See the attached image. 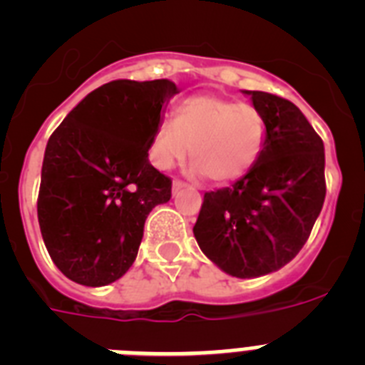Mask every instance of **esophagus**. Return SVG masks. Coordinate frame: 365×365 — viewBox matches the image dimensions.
I'll use <instances>...</instances> for the list:
<instances>
[{"mask_svg": "<svg viewBox=\"0 0 365 365\" xmlns=\"http://www.w3.org/2000/svg\"><path fill=\"white\" fill-rule=\"evenodd\" d=\"M182 188H188V185H186L185 180H180V179L173 180V192H179V190Z\"/></svg>", "mask_w": 365, "mask_h": 365, "instance_id": "esophagus-1", "label": "esophagus"}]
</instances>
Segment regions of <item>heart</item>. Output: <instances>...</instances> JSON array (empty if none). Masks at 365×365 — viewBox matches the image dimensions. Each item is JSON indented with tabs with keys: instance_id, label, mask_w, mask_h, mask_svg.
Wrapping results in <instances>:
<instances>
[{
	"instance_id": "1",
	"label": "heart",
	"mask_w": 365,
	"mask_h": 365,
	"mask_svg": "<svg viewBox=\"0 0 365 365\" xmlns=\"http://www.w3.org/2000/svg\"><path fill=\"white\" fill-rule=\"evenodd\" d=\"M267 140L263 113L228 96L201 93L173 109V120L157 124L150 140V160L170 170L188 157L214 182L240 179L259 159Z\"/></svg>"
}]
</instances>
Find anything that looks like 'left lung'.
<instances>
[{
    "instance_id": "obj_1",
    "label": "left lung",
    "mask_w": 365,
    "mask_h": 365,
    "mask_svg": "<svg viewBox=\"0 0 365 365\" xmlns=\"http://www.w3.org/2000/svg\"><path fill=\"white\" fill-rule=\"evenodd\" d=\"M245 93L265 117V148L230 188L205 193L193 234L219 269L257 278L287 265L309 240L325 199V153L292 102Z\"/></svg>"
}]
</instances>
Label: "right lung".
<instances>
[{
    "mask_svg": "<svg viewBox=\"0 0 365 365\" xmlns=\"http://www.w3.org/2000/svg\"><path fill=\"white\" fill-rule=\"evenodd\" d=\"M170 80H113L63 118L45 148L38 221L54 265L80 285L128 272L151 208L172 197V179L148 160Z\"/></svg>",
    "mask_w": 365,
    "mask_h": 365,
    "instance_id": "1",
    "label": "right lung"
}]
</instances>
